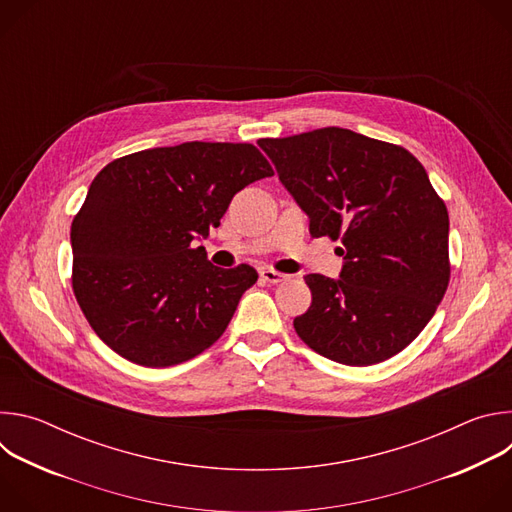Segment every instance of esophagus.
Wrapping results in <instances>:
<instances>
[{
    "label": "esophagus",
    "mask_w": 512,
    "mask_h": 512,
    "mask_svg": "<svg viewBox=\"0 0 512 512\" xmlns=\"http://www.w3.org/2000/svg\"><path fill=\"white\" fill-rule=\"evenodd\" d=\"M259 275H261V279H263V281H267V283H281V281L285 279V275H283V273L273 271V269H269V267H263V269L259 271Z\"/></svg>",
    "instance_id": "34e87169"
}]
</instances>
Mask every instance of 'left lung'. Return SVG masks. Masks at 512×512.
Here are the masks:
<instances>
[{"label":"left lung","instance_id":"left-lung-1","mask_svg":"<svg viewBox=\"0 0 512 512\" xmlns=\"http://www.w3.org/2000/svg\"><path fill=\"white\" fill-rule=\"evenodd\" d=\"M312 237L340 239V277L310 273L294 320L318 354L367 367L401 352L435 314L448 281L450 218L423 166L399 145L342 127L259 139Z\"/></svg>","mask_w":512,"mask_h":512}]
</instances>
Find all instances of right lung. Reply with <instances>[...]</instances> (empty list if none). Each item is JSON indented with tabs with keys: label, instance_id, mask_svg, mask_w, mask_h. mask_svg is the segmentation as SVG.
I'll use <instances>...</instances> for the list:
<instances>
[{
	"label": "right lung",
	"instance_id": "obj_1",
	"mask_svg": "<svg viewBox=\"0 0 512 512\" xmlns=\"http://www.w3.org/2000/svg\"><path fill=\"white\" fill-rule=\"evenodd\" d=\"M269 176L251 143L188 141L107 164L70 227L72 289L95 334L152 369L221 338L257 271L216 267L196 241L239 190Z\"/></svg>",
	"mask_w": 512,
	"mask_h": 512
}]
</instances>
